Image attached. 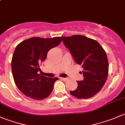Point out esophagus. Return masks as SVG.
Here are the masks:
<instances>
[{"instance_id": "34e87169", "label": "esophagus", "mask_w": 125, "mask_h": 125, "mask_svg": "<svg viewBox=\"0 0 125 125\" xmlns=\"http://www.w3.org/2000/svg\"><path fill=\"white\" fill-rule=\"evenodd\" d=\"M61 79L63 80V81H67L68 79L67 77H61Z\"/></svg>"}]
</instances>
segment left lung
Instances as JSON below:
<instances>
[{"mask_svg": "<svg viewBox=\"0 0 125 125\" xmlns=\"http://www.w3.org/2000/svg\"><path fill=\"white\" fill-rule=\"evenodd\" d=\"M62 38L74 61L83 69V80L77 81V88L70 93L77 98H90L101 90L107 79L109 65L106 52L96 41L85 36Z\"/></svg>", "mask_w": 125, "mask_h": 125, "instance_id": "left-lung-1", "label": "left lung"}]
</instances>
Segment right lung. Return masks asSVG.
<instances>
[{
  "mask_svg": "<svg viewBox=\"0 0 125 125\" xmlns=\"http://www.w3.org/2000/svg\"><path fill=\"white\" fill-rule=\"evenodd\" d=\"M61 42L62 37H34L24 40L16 47L11 60L12 73L17 87L25 96L42 100L52 92L54 82L59 78L48 77L38 72L48 51Z\"/></svg>",
  "mask_w": 125,
  "mask_h": 125,
  "instance_id": "1",
  "label": "right lung"
}]
</instances>
